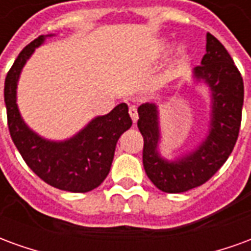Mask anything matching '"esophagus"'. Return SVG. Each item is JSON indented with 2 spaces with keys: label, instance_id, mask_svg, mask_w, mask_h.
Segmentation results:
<instances>
[{
  "label": "esophagus",
  "instance_id": "34e87169",
  "mask_svg": "<svg viewBox=\"0 0 251 251\" xmlns=\"http://www.w3.org/2000/svg\"><path fill=\"white\" fill-rule=\"evenodd\" d=\"M129 114H130V118L133 121V124H136L137 120H138V113H137L136 106H130L129 107Z\"/></svg>",
  "mask_w": 251,
  "mask_h": 251
}]
</instances>
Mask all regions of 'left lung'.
Instances as JSON below:
<instances>
[{"label": "left lung", "mask_w": 251, "mask_h": 251, "mask_svg": "<svg viewBox=\"0 0 251 251\" xmlns=\"http://www.w3.org/2000/svg\"><path fill=\"white\" fill-rule=\"evenodd\" d=\"M198 82L211 90L210 130L194 152L168 161L157 151L158 110L154 103L138 107L137 126L144 137L142 163L148 177L160 191L180 194L204 184L226 163L239 134L243 106V79L231 56L216 37L207 33L205 55L194 68Z\"/></svg>", "instance_id": "8db88e82"}]
</instances>
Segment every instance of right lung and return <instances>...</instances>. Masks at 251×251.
Segmentation results:
<instances>
[{
  "instance_id": "right-lung-1",
  "label": "right lung",
  "mask_w": 251,
  "mask_h": 251,
  "mask_svg": "<svg viewBox=\"0 0 251 251\" xmlns=\"http://www.w3.org/2000/svg\"><path fill=\"white\" fill-rule=\"evenodd\" d=\"M39 36L20 52L5 79L3 98L8 127L14 145L26 165L47 184L68 192H88L109 175L115 145L131 126L127 104L120 103L109 114L94 118L84 129L66 141H50L30 130L16 103L20 74L30 55L46 37Z\"/></svg>"
}]
</instances>
